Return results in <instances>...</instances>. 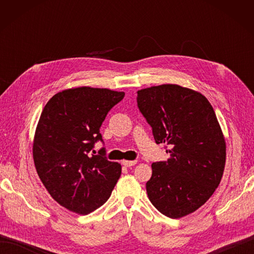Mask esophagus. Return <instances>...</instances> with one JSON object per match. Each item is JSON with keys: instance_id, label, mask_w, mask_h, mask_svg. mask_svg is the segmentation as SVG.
Segmentation results:
<instances>
[{"instance_id": "esophagus-1", "label": "esophagus", "mask_w": 254, "mask_h": 254, "mask_svg": "<svg viewBox=\"0 0 254 254\" xmlns=\"http://www.w3.org/2000/svg\"><path fill=\"white\" fill-rule=\"evenodd\" d=\"M136 163H137L136 160H123L122 165L126 166V167H131V166L136 165Z\"/></svg>"}]
</instances>
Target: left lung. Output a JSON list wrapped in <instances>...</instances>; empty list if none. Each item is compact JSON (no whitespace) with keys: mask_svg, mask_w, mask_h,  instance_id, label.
Listing matches in <instances>:
<instances>
[{"mask_svg":"<svg viewBox=\"0 0 254 254\" xmlns=\"http://www.w3.org/2000/svg\"><path fill=\"white\" fill-rule=\"evenodd\" d=\"M137 106L157 144L169 145L170 158L152 165L149 201L161 214L180 218L213 195L224 174L226 141L206 97L177 84L137 91Z\"/></svg>","mask_w":254,"mask_h":254,"instance_id":"8db88e82","label":"left lung"}]
</instances>
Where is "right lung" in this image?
Listing matches in <instances>:
<instances>
[{
  "instance_id": "obj_1",
  "label": "right lung",
  "mask_w": 254,
  "mask_h": 254,
  "mask_svg": "<svg viewBox=\"0 0 254 254\" xmlns=\"http://www.w3.org/2000/svg\"><path fill=\"white\" fill-rule=\"evenodd\" d=\"M124 95L89 86L68 88L41 112L32 143L37 174L52 198L73 213L87 215L100 207L121 176L120 164L88 153L101 141L107 113Z\"/></svg>"
}]
</instances>
